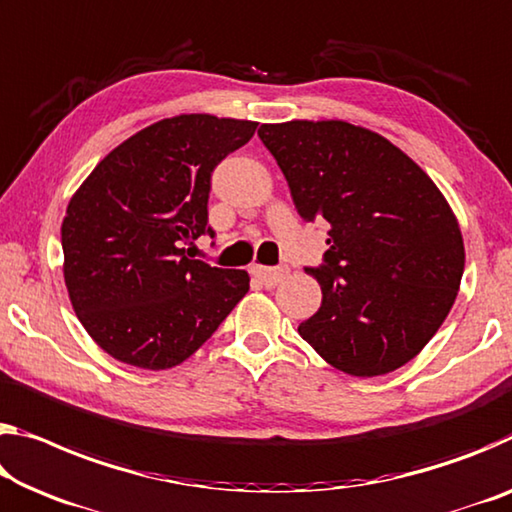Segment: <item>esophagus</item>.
I'll return each instance as SVG.
<instances>
[{
	"label": "esophagus",
	"instance_id": "1",
	"mask_svg": "<svg viewBox=\"0 0 512 512\" xmlns=\"http://www.w3.org/2000/svg\"><path fill=\"white\" fill-rule=\"evenodd\" d=\"M287 273L289 269H285V266H278V269H271V266H255L253 269V275L264 287L280 285V282L287 278Z\"/></svg>",
	"mask_w": 512,
	"mask_h": 512
}]
</instances>
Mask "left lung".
Returning <instances> with one entry per match:
<instances>
[{
	"instance_id": "obj_1",
	"label": "left lung",
	"mask_w": 512,
	"mask_h": 512,
	"mask_svg": "<svg viewBox=\"0 0 512 512\" xmlns=\"http://www.w3.org/2000/svg\"><path fill=\"white\" fill-rule=\"evenodd\" d=\"M307 223L328 225L319 312L300 337L351 376L403 367L442 326L458 296L465 246L456 216L408 154L344 120L257 129Z\"/></svg>"
}]
</instances>
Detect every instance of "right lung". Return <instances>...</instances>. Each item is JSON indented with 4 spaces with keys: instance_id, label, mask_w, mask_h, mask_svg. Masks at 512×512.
<instances>
[{
    "instance_id": "add662e5",
    "label": "right lung",
    "mask_w": 512,
    "mask_h": 512,
    "mask_svg": "<svg viewBox=\"0 0 512 512\" xmlns=\"http://www.w3.org/2000/svg\"><path fill=\"white\" fill-rule=\"evenodd\" d=\"M253 120L189 113L129 136L72 196L61 225L72 307L97 346L139 369H170L246 296V271L186 257L209 234L212 173L253 139Z\"/></svg>"
}]
</instances>
